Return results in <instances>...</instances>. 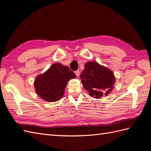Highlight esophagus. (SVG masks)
<instances>
[{
  "mask_svg": "<svg viewBox=\"0 0 151 151\" xmlns=\"http://www.w3.org/2000/svg\"><path fill=\"white\" fill-rule=\"evenodd\" d=\"M75 73H76V75L77 77H79V75H80V71H79V70H76V71L75 72Z\"/></svg>",
  "mask_w": 151,
  "mask_h": 151,
  "instance_id": "34e87169",
  "label": "esophagus"
}]
</instances>
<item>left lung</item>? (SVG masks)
<instances>
[{
	"label": "left lung",
	"mask_w": 151,
	"mask_h": 151,
	"mask_svg": "<svg viewBox=\"0 0 151 151\" xmlns=\"http://www.w3.org/2000/svg\"><path fill=\"white\" fill-rule=\"evenodd\" d=\"M80 78L90 96L97 99L111 92L115 82L111 70L94 61L86 63Z\"/></svg>",
	"instance_id": "8db88e82"
}]
</instances>
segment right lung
Masks as SVG:
<instances>
[{
	"label": "right lung",
	"instance_id": "right-lung-1",
	"mask_svg": "<svg viewBox=\"0 0 151 151\" xmlns=\"http://www.w3.org/2000/svg\"><path fill=\"white\" fill-rule=\"evenodd\" d=\"M76 78L67 66L54 63L43 74L36 78V92L47 102L57 101L63 97L68 81Z\"/></svg>",
	"mask_w": 151,
	"mask_h": 151
}]
</instances>
